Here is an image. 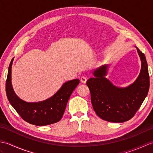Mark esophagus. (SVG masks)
Instances as JSON below:
<instances>
[{"instance_id": "1", "label": "esophagus", "mask_w": 153, "mask_h": 153, "mask_svg": "<svg viewBox=\"0 0 153 153\" xmlns=\"http://www.w3.org/2000/svg\"><path fill=\"white\" fill-rule=\"evenodd\" d=\"M81 82H82L83 83H85L87 82V77L85 76H82L81 77Z\"/></svg>"}]
</instances>
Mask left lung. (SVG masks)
Wrapping results in <instances>:
<instances>
[{
    "label": "left lung",
    "instance_id": "left-lung-1",
    "mask_svg": "<svg viewBox=\"0 0 153 153\" xmlns=\"http://www.w3.org/2000/svg\"><path fill=\"white\" fill-rule=\"evenodd\" d=\"M141 61L138 77L125 88L116 87L106 79L108 65L94 71V77L87 82L91 100L95 113L100 118L110 122L121 123L130 120L140 108L149 89V75L145 54L137 48Z\"/></svg>",
    "mask_w": 153,
    "mask_h": 153
}]
</instances>
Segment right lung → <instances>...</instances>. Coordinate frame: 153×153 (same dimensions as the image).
<instances>
[{
  "instance_id": "obj_1",
  "label": "right lung",
  "mask_w": 153,
  "mask_h": 153,
  "mask_svg": "<svg viewBox=\"0 0 153 153\" xmlns=\"http://www.w3.org/2000/svg\"><path fill=\"white\" fill-rule=\"evenodd\" d=\"M13 60L14 58L9 65L6 81V95L11 105L23 120L31 124L43 126L59 122L62 118L68 100L79 83V80L76 79L64 83L53 97L43 101L25 102L16 95L12 88L11 69Z\"/></svg>"
}]
</instances>
